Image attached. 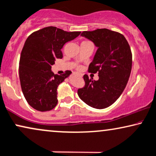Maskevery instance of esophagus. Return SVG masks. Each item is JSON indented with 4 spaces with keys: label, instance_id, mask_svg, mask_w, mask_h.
<instances>
[{
    "label": "esophagus",
    "instance_id": "esophagus-1",
    "mask_svg": "<svg viewBox=\"0 0 156 156\" xmlns=\"http://www.w3.org/2000/svg\"><path fill=\"white\" fill-rule=\"evenodd\" d=\"M77 75H78V76H81V75H80V74H78V73H77Z\"/></svg>",
    "mask_w": 156,
    "mask_h": 156
}]
</instances>
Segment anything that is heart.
Here are the masks:
<instances>
[{"instance_id": "heart-1", "label": "heart", "mask_w": 156, "mask_h": 156, "mask_svg": "<svg viewBox=\"0 0 156 156\" xmlns=\"http://www.w3.org/2000/svg\"><path fill=\"white\" fill-rule=\"evenodd\" d=\"M88 42V41H83V42Z\"/></svg>"}]
</instances>
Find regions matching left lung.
I'll return each mask as SVG.
<instances>
[{"mask_svg": "<svg viewBox=\"0 0 156 156\" xmlns=\"http://www.w3.org/2000/svg\"><path fill=\"white\" fill-rule=\"evenodd\" d=\"M80 36L90 39L98 47L88 72L98 74L93 80L84 75V87L78 88L83 101L96 109H104L117 101L130 76L133 55L124 35L107 29L84 31Z\"/></svg>", "mask_w": 156, "mask_h": 156, "instance_id": "1", "label": "left lung"}]
</instances>
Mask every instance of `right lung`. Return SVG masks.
<instances>
[{
  "instance_id": "add662e5",
  "label": "right lung",
  "mask_w": 156,
  "mask_h": 156,
  "mask_svg": "<svg viewBox=\"0 0 156 156\" xmlns=\"http://www.w3.org/2000/svg\"><path fill=\"white\" fill-rule=\"evenodd\" d=\"M80 31H66L48 27L34 31L26 40L19 60V78L23 94L31 107L39 112L50 111L58 104L57 88L71 72L55 75L51 70L61 49L76 38Z\"/></svg>"
}]
</instances>
